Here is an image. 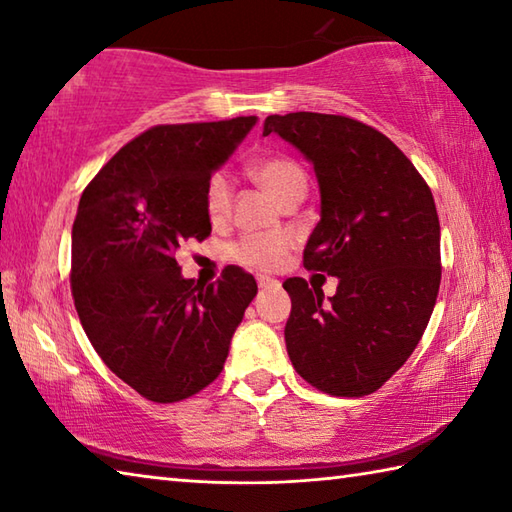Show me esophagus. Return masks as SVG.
<instances>
[{
    "label": "esophagus",
    "instance_id": "34e87169",
    "mask_svg": "<svg viewBox=\"0 0 512 512\" xmlns=\"http://www.w3.org/2000/svg\"><path fill=\"white\" fill-rule=\"evenodd\" d=\"M257 284H259V288H275V286H280V282L273 280V277H266V275H259L257 277Z\"/></svg>",
    "mask_w": 512,
    "mask_h": 512
}]
</instances>
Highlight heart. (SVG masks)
<instances>
[{"label":"heart","mask_w":512,"mask_h":512,"mask_svg":"<svg viewBox=\"0 0 512 512\" xmlns=\"http://www.w3.org/2000/svg\"><path fill=\"white\" fill-rule=\"evenodd\" d=\"M248 170L253 179L280 203L295 197V194H304L306 185H309L304 167L286 154L262 156V159L250 163ZM203 206H206L208 219L215 224L228 219L232 210V185L224 172L210 176L206 192H203ZM291 244V237L284 232H257V235L241 237L232 246V257L241 264L259 268V271H273V268L284 264Z\"/></svg>","instance_id":"1"}]
</instances>
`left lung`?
Masks as SVG:
<instances>
[{
  "label": "left lung",
  "instance_id": "left-lung-1",
  "mask_svg": "<svg viewBox=\"0 0 512 512\" xmlns=\"http://www.w3.org/2000/svg\"><path fill=\"white\" fill-rule=\"evenodd\" d=\"M271 132L313 163L320 183L304 266L338 277L329 302L302 277L284 282L288 358L324 394L367 396L405 365L434 311L441 226L432 190L385 134L349 116H268Z\"/></svg>",
  "mask_w": 512,
  "mask_h": 512
}]
</instances>
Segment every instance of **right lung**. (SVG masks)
Segmentation results:
<instances>
[{
  "mask_svg": "<svg viewBox=\"0 0 512 512\" xmlns=\"http://www.w3.org/2000/svg\"><path fill=\"white\" fill-rule=\"evenodd\" d=\"M255 116L156 125L114 154L80 197L71 293L102 362L147 401L176 403L215 380L257 295L228 266L215 284L185 280L176 250L210 235L203 192Z\"/></svg>",
  "mask_w": 512,
  "mask_h": 512,
  "instance_id": "right-lung-1",
  "label": "right lung"
}]
</instances>
